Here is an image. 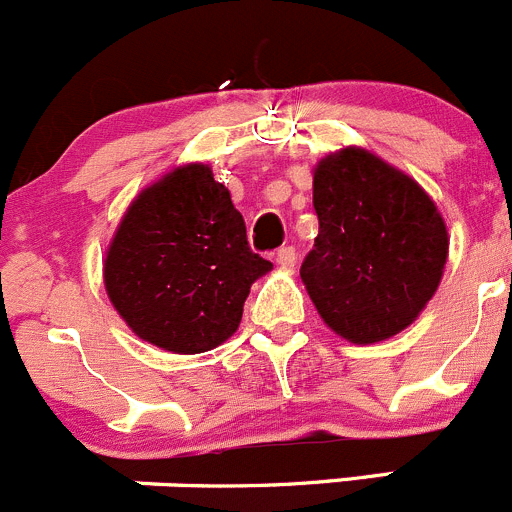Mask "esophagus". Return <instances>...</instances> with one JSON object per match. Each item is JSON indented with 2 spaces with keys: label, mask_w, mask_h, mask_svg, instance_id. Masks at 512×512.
<instances>
[{
  "label": "esophagus",
  "mask_w": 512,
  "mask_h": 512,
  "mask_svg": "<svg viewBox=\"0 0 512 512\" xmlns=\"http://www.w3.org/2000/svg\"><path fill=\"white\" fill-rule=\"evenodd\" d=\"M276 264H279L281 269H294V264H296V248H291V246L281 248V251L276 253Z\"/></svg>",
  "instance_id": "1"
}]
</instances>
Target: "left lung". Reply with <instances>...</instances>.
I'll return each instance as SVG.
<instances>
[{
    "label": "left lung",
    "mask_w": 512,
    "mask_h": 512,
    "mask_svg": "<svg viewBox=\"0 0 512 512\" xmlns=\"http://www.w3.org/2000/svg\"><path fill=\"white\" fill-rule=\"evenodd\" d=\"M319 236L301 281L324 324L374 344L412 324L435 296L450 236L425 188L372 150L347 145L314 168Z\"/></svg>",
    "instance_id": "obj_1"
}]
</instances>
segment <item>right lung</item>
Returning <instances> with one entry per match:
<instances>
[{
  "label": "right lung",
  "mask_w": 512,
  "mask_h": 512,
  "mask_svg": "<svg viewBox=\"0 0 512 512\" xmlns=\"http://www.w3.org/2000/svg\"><path fill=\"white\" fill-rule=\"evenodd\" d=\"M274 269L253 253L211 165L186 163L138 193L105 251L102 281L133 334L173 354L233 337L251 284Z\"/></svg>",
  "instance_id": "1"
}]
</instances>
